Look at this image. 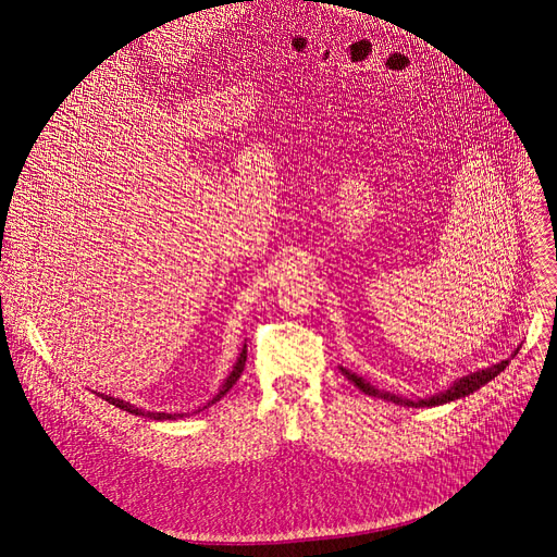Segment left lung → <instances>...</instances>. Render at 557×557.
Returning a JSON list of instances; mask_svg holds the SVG:
<instances>
[{"label": "left lung", "instance_id": "obj_1", "mask_svg": "<svg viewBox=\"0 0 557 557\" xmlns=\"http://www.w3.org/2000/svg\"><path fill=\"white\" fill-rule=\"evenodd\" d=\"M517 352H519V349H517ZM517 352H515V355H517ZM515 355H512V357H515ZM508 363H510V361L506 359V361L494 363V366H490V368H485V370L470 372L467 376L456 379V382H454L447 391H441L437 395H431V397H424V399H408V397H401V395H395V393H388V391H379L376 386H370V382H366L363 376H359V374H355V372H349V370H345V368H341V372H343V374L349 379V382H352L359 391H363L366 395L382 397V399L393 401V404H399V406L420 408V406H441V404H447V401H454V399L472 395L474 391H479V388H483L487 382H492V379H494L496 374H502Z\"/></svg>", "mask_w": 557, "mask_h": 557}]
</instances>
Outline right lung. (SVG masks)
Segmentation results:
<instances>
[{
    "mask_svg": "<svg viewBox=\"0 0 557 557\" xmlns=\"http://www.w3.org/2000/svg\"><path fill=\"white\" fill-rule=\"evenodd\" d=\"M246 345L242 347V352H239V357H237V363L232 366V372L223 379V384H221V388H219V393L210 399V401H205L202 406H198L194 413H200V411H205V408H210L212 404H216L234 384H237V379L242 376V372H244V366H246ZM101 399H106L108 404H112V406H116V408H122V411H126V413H133V416H141V418H149V420H181V418H187L189 413H153V411H144V408H139V406H135V404H131V401H124V399H120V397H110V395H99Z\"/></svg>",
    "mask_w": 557,
    "mask_h": 557,
    "instance_id": "add662e5",
    "label": "right lung"
}]
</instances>
